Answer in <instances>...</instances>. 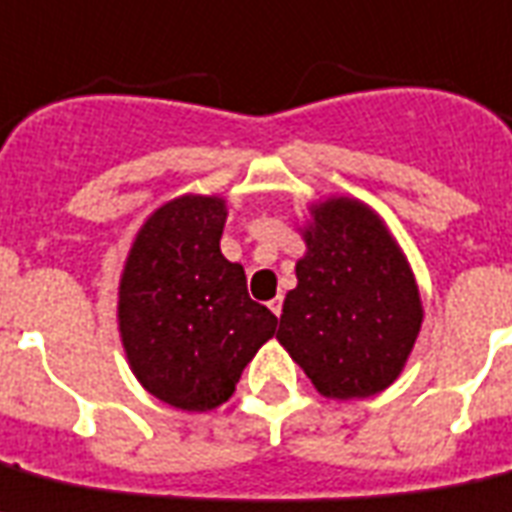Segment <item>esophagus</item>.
<instances>
[{"instance_id": "1", "label": "esophagus", "mask_w": 512, "mask_h": 512, "mask_svg": "<svg viewBox=\"0 0 512 512\" xmlns=\"http://www.w3.org/2000/svg\"><path fill=\"white\" fill-rule=\"evenodd\" d=\"M269 309H272V312H275L277 317H280V314H282V296L272 298V301H269Z\"/></svg>"}]
</instances>
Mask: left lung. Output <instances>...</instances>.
Listing matches in <instances>:
<instances>
[{
	"mask_svg": "<svg viewBox=\"0 0 512 512\" xmlns=\"http://www.w3.org/2000/svg\"><path fill=\"white\" fill-rule=\"evenodd\" d=\"M296 261L277 341L327 399L349 402L386 391L402 375L423 301L402 245L367 203L330 195L298 227Z\"/></svg>",
	"mask_w": 512,
	"mask_h": 512,
	"instance_id": "obj_1",
	"label": "left lung"
}]
</instances>
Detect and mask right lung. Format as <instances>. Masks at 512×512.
Segmentation results:
<instances>
[{"label":"right lung","mask_w":512,"mask_h":512,"mask_svg":"<svg viewBox=\"0 0 512 512\" xmlns=\"http://www.w3.org/2000/svg\"><path fill=\"white\" fill-rule=\"evenodd\" d=\"M227 200L185 192L147 216L118 282V333L147 394L185 412L216 410L275 335L277 317L245 288L219 240Z\"/></svg>","instance_id":"obj_1"}]
</instances>
